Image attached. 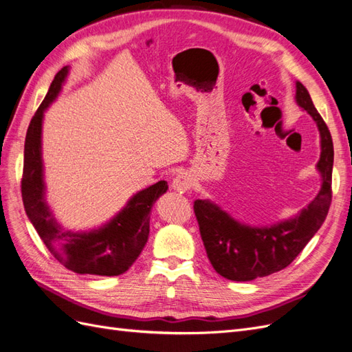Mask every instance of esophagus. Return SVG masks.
Segmentation results:
<instances>
[{
  "mask_svg": "<svg viewBox=\"0 0 352 352\" xmlns=\"http://www.w3.org/2000/svg\"><path fill=\"white\" fill-rule=\"evenodd\" d=\"M172 188L177 192H186L190 188H192V177L186 172H180L173 177Z\"/></svg>",
  "mask_w": 352,
  "mask_h": 352,
  "instance_id": "obj_1",
  "label": "esophagus"
}]
</instances>
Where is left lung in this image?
<instances>
[{
  "label": "left lung",
  "instance_id": "left-lung-1",
  "mask_svg": "<svg viewBox=\"0 0 352 352\" xmlns=\"http://www.w3.org/2000/svg\"><path fill=\"white\" fill-rule=\"evenodd\" d=\"M295 100L313 117L322 138V155L317 163L323 177L322 189L300 216L270 228H250L233 220L210 201L194 202L207 257L214 270L229 280L248 282L287 267L320 229L329 212L332 202V136L301 82H296Z\"/></svg>",
  "mask_w": 352,
  "mask_h": 352
}]
</instances>
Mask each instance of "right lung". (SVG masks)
I'll use <instances>...</instances> for the list:
<instances>
[{"instance_id": "1", "label": "right lung", "mask_w": 352, "mask_h": 352, "mask_svg": "<svg viewBox=\"0 0 352 352\" xmlns=\"http://www.w3.org/2000/svg\"><path fill=\"white\" fill-rule=\"evenodd\" d=\"M67 73L66 66L56 74L28 127L22 176L23 206L42 242L66 269L80 274L119 276L129 270L142 252L150 235L151 208L168 186L164 180H160L138 192L119 214L101 229L85 233L61 230L44 198L41 129L44 110L56 100Z\"/></svg>"}]
</instances>
